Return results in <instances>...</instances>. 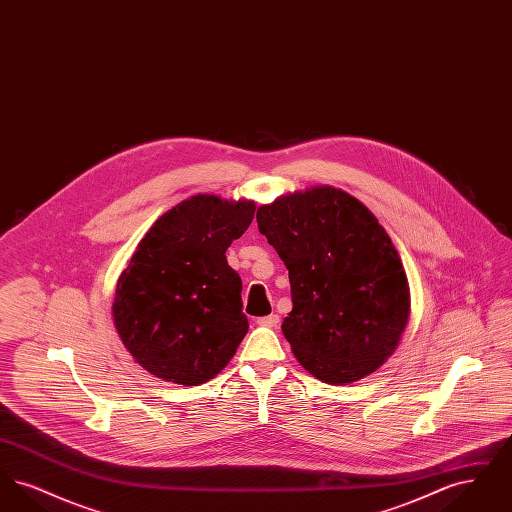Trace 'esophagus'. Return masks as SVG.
Returning <instances> with one entry per match:
<instances>
[{
	"mask_svg": "<svg viewBox=\"0 0 512 512\" xmlns=\"http://www.w3.org/2000/svg\"><path fill=\"white\" fill-rule=\"evenodd\" d=\"M257 324L261 326H268V328H274L280 324V317L278 315H267V317L257 318Z\"/></svg>",
	"mask_w": 512,
	"mask_h": 512,
	"instance_id": "obj_1",
	"label": "esophagus"
}]
</instances>
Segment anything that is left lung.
I'll use <instances>...</instances> for the list:
<instances>
[{
  "label": "left lung",
  "instance_id": "1",
  "mask_svg": "<svg viewBox=\"0 0 512 512\" xmlns=\"http://www.w3.org/2000/svg\"><path fill=\"white\" fill-rule=\"evenodd\" d=\"M257 226L290 272L282 332L301 366L343 386L384 365L409 322L411 293L376 217L353 195L317 186L261 205Z\"/></svg>",
  "mask_w": 512,
  "mask_h": 512
}]
</instances>
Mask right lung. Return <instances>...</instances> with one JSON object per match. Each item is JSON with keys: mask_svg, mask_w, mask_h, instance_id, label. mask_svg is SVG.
Listing matches in <instances>:
<instances>
[{"mask_svg": "<svg viewBox=\"0 0 512 512\" xmlns=\"http://www.w3.org/2000/svg\"><path fill=\"white\" fill-rule=\"evenodd\" d=\"M255 215L253 201L199 194L147 230L122 270L113 320L124 347L157 378L199 386L247 334L242 278L226 261Z\"/></svg>", "mask_w": 512, "mask_h": 512, "instance_id": "obj_1", "label": "right lung"}]
</instances>
